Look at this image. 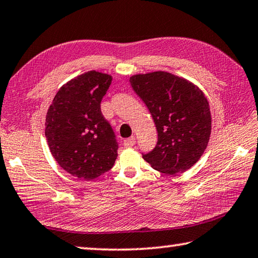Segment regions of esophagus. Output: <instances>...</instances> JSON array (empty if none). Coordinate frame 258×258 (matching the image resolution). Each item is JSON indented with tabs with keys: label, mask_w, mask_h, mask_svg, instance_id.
Returning <instances> with one entry per match:
<instances>
[{
	"label": "esophagus",
	"mask_w": 258,
	"mask_h": 258,
	"mask_svg": "<svg viewBox=\"0 0 258 258\" xmlns=\"http://www.w3.org/2000/svg\"><path fill=\"white\" fill-rule=\"evenodd\" d=\"M135 142H137L135 141V138H130V139L124 140V145L125 147H133Z\"/></svg>",
	"instance_id": "obj_1"
}]
</instances>
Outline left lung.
Masks as SVG:
<instances>
[{
    "mask_svg": "<svg viewBox=\"0 0 258 258\" xmlns=\"http://www.w3.org/2000/svg\"><path fill=\"white\" fill-rule=\"evenodd\" d=\"M131 86L147 105L158 132L156 148L142 157L167 175L194 166L208 147L211 135L209 101L185 79L157 71L130 78Z\"/></svg>",
    "mask_w": 258,
    "mask_h": 258,
    "instance_id": "obj_1",
    "label": "left lung"
}]
</instances>
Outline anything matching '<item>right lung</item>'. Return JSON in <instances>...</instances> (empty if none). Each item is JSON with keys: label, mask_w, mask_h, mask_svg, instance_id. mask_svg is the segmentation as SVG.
I'll return each instance as SVG.
<instances>
[{"label": "right lung", "mask_w": 258, "mask_h": 258, "mask_svg": "<svg viewBox=\"0 0 258 258\" xmlns=\"http://www.w3.org/2000/svg\"><path fill=\"white\" fill-rule=\"evenodd\" d=\"M110 83L108 74L83 73L59 89L48 108L45 135L49 150L74 177L95 179L115 163L118 143L100 109Z\"/></svg>", "instance_id": "right-lung-1"}]
</instances>
